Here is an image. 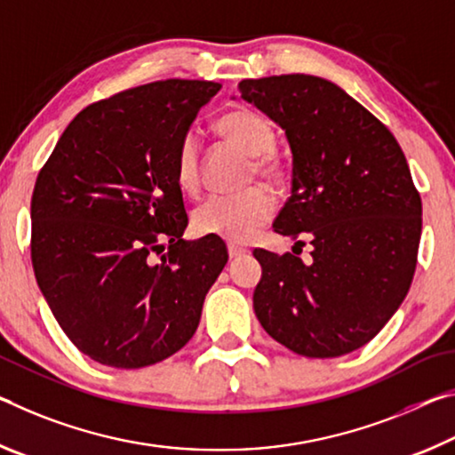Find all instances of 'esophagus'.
Here are the masks:
<instances>
[{"instance_id": "obj_1", "label": "esophagus", "mask_w": 455, "mask_h": 455, "mask_svg": "<svg viewBox=\"0 0 455 455\" xmlns=\"http://www.w3.org/2000/svg\"><path fill=\"white\" fill-rule=\"evenodd\" d=\"M228 254L229 258H240L248 254V250L242 248V245H235V243H228Z\"/></svg>"}]
</instances>
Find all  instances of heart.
<instances>
[{
    "label": "heart",
    "mask_w": 455,
    "mask_h": 455,
    "mask_svg": "<svg viewBox=\"0 0 455 455\" xmlns=\"http://www.w3.org/2000/svg\"><path fill=\"white\" fill-rule=\"evenodd\" d=\"M220 135L248 155L250 167L245 181L254 179L270 185H278L286 177V163L274 151L276 131L264 115L254 108H232L223 113L215 123ZM175 181L181 191L196 193L201 183L199 139L188 131L179 139L175 151ZM274 213V196L264 185L228 193V196H210L193 210V229L201 235H220L232 242L250 240Z\"/></svg>",
    "instance_id": "b5f03b06"
}]
</instances>
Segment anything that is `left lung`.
<instances>
[{
	"mask_svg": "<svg viewBox=\"0 0 455 455\" xmlns=\"http://www.w3.org/2000/svg\"><path fill=\"white\" fill-rule=\"evenodd\" d=\"M242 99L286 131L292 196L274 232L315 250L256 248L254 310L264 331L312 359L353 353L389 323L411 286L421 197L393 132L332 82L307 74L250 78Z\"/></svg>",
	"mask_w": 455,
	"mask_h": 455,
	"instance_id": "left-lung-1",
	"label": "left lung"
}]
</instances>
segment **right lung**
Masks as SVG:
<instances>
[{
	"mask_svg": "<svg viewBox=\"0 0 455 455\" xmlns=\"http://www.w3.org/2000/svg\"><path fill=\"white\" fill-rule=\"evenodd\" d=\"M220 88L171 78L88 104L36 179V280L66 337L96 363L148 367L197 331L228 250L218 235L183 240L175 151Z\"/></svg>",
	"mask_w": 455,
	"mask_h": 455,
	"instance_id": "right-lung-1",
	"label": "right lung"
}]
</instances>
